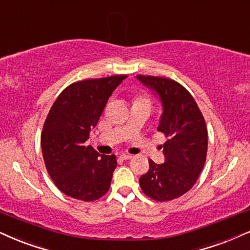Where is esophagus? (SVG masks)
Returning a JSON list of instances; mask_svg holds the SVG:
<instances>
[{"instance_id": "1", "label": "esophagus", "mask_w": 250, "mask_h": 250, "mask_svg": "<svg viewBox=\"0 0 250 250\" xmlns=\"http://www.w3.org/2000/svg\"><path fill=\"white\" fill-rule=\"evenodd\" d=\"M132 158H133V155H131V154H125V153L120 154V159L123 160H130Z\"/></svg>"}]
</instances>
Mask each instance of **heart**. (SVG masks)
Returning a JSON list of instances; mask_svg holds the SVG:
<instances>
[{
    "mask_svg": "<svg viewBox=\"0 0 250 250\" xmlns=\"http://www.w3.org/2000/svg\"><path fill=\"white\" fill-rule=\"evenodd\" d=\"M135 102H148L146 100V98H144V97H138L137 100H135Z\"/></svg>",
    "mask_w": 250,
    "mask_h": 250,
    "instance_id": "b5f03b06",
    "label": "heart"
}]
</instances>
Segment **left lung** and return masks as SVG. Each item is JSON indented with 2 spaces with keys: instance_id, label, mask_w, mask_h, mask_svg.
<instances>
[{
  "instance_id": "8db88e82",
  "label": "left lung",
  "mask_w": 250,
  "mask_h": 250,
  "mask_svg": "<svg viewBox=\"0 0 250 250\" xmlns=\"http://www.w3.org/2000/svg\"><path fill=\"white\" fill-rule=\"evenodd\" d=\"M137 80L161 103L158 131L167 138L163 144L165 162L149 160V170L139 178L141 189L158 202L177 198L196 183L206 160L208 130L197 103L186 88L172 80L137 75Z\"/></svg>"
}]
</instances>
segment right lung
I'll list each match as a JSON object with an SVG mask.
<instances>
[{
    "mask_svg": "<svg viewBox=\"0 0 250 250\" xmlns=\"http://www.w3.org/2000/svg\"><path fill=\"white\" fill-rule=\"evenodd\" d=\"M124 79L116 75L75 82L52 105L42 128V150L48 174L64 195L92 202L109 190L116 155H101L85 141Z\"/></svg>",
    "mask_w": 250,
    "mask_h": 250,
    "instance_id": "1",
    "label": "right lung"
}]
</instances>
